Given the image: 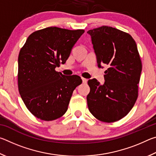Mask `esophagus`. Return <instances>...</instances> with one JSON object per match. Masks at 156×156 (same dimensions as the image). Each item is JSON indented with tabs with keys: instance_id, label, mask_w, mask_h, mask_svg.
<instances>
[{
	"instance_id": "esophagus-1",
	"label": "esophagus",
	"mask_w": 156,
	"mask_h": 156,
	"mask_svg": "<svg viewBox=\"0 0 156 156\" xmlns=\"http://www.w3.org/2000/svg\"><path fill=\"white\" fill-rule=\"evenodd\" d=\"M82 80H83V83H84V84L87 83V80H88L87 79H86V78H82Z\"/></svg>"
}]
</instances>
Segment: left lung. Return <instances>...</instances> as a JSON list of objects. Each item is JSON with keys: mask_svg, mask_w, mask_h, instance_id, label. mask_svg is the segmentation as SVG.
<instances>
[{"mask_svg": "<svg viewBox=\"0 0 156 156\" xmlns=\"http://www.w3.org/2000/svg\"><path fill=\"white\" fill-rule=\"evenodd\" d=\"M98 66H109L105 82L88 80L87 96L89 112L102 122H113L125 117L138 96L142 62L134 39L128 33L108 26L89 30Z\"/></svg>", "mask_w": 156, "mask_h": 156, "instance_id": "obj_1", "label": "left lung"}]
</instances>
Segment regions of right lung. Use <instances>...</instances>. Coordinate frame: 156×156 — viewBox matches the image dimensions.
Instances as JSON below:
<instances>
[{
    "label": "right lung",
    "instance_id": "obj_1",
    "mask_svg": "<svg viewBox=\"0 0 156 156\" xmlns=\"http://www.w3.org/2000/svg\"><path fill=\"white\" fill-rule=\"evenodd\" d=\"M83 30L50 27L33 32L18 55V87L28 110L42 120L58 119L67 112L79 76L55 70L65 64Z\"/></svg>",
    "mask_w": 156,
    "mask_h": 156
}]
</instances>
